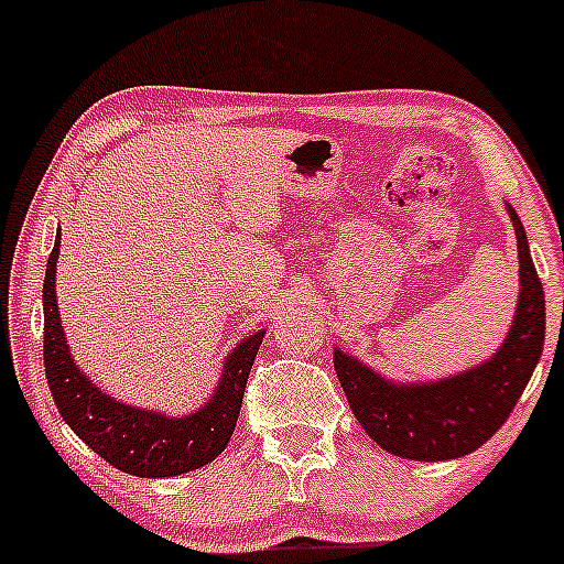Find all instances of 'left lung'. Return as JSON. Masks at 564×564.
Returning a JSON list of instances; mask_svg holds the SVG:
<instances>
[{
    "instance_id": "8db88e82",
    "label": "left lung",
    "mask_w": 564,
    "mask_h": 564,
    "mask_svg": "<svg viewBox=\"0 0 564 564\" xmlns=\"http://www.w3.org/2000/svg\"><path fill=\"white\" fill-rule=\"evenodd\" d=\"M520 250V303L503 346L487 362L445 381L397 386L359 359L335 351L349 408L383 451L410 460H447L482 447L514 410L541 359L546 301L522 220L509 207Z\"/></svg>"
}]
</instances>
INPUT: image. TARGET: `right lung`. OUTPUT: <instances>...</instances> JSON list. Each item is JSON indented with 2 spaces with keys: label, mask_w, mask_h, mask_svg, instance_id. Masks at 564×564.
I'll return each mask as SVG.
<instances>
[{
  "label": "right lung",
  "mask_w": 564,
  "mask_h": 564,
  "mask_svg": "<svg viewBox=\"0 0 564 564\" xmlns=\"http://www.w3.org/2000/svg\"><path fill=\"white\" fill-rule=\"evenodd\" d=\"M58 242L50 252L44 271V372H47L50 394H53L63 421L74 434L95 451L113 469L132 477H175L210 464L229 445L239 410H242L245 386L250 367L261 349L263 333L245 338L231 357L226 359L218 389L205 408L183 419H170L164 413L130 408L98 391L90 378L82 376L77 362L68 354L63 338L58 301H55V261Z\"/></svg>",
  "instance_id": "obj_1"
}]
</instances>
